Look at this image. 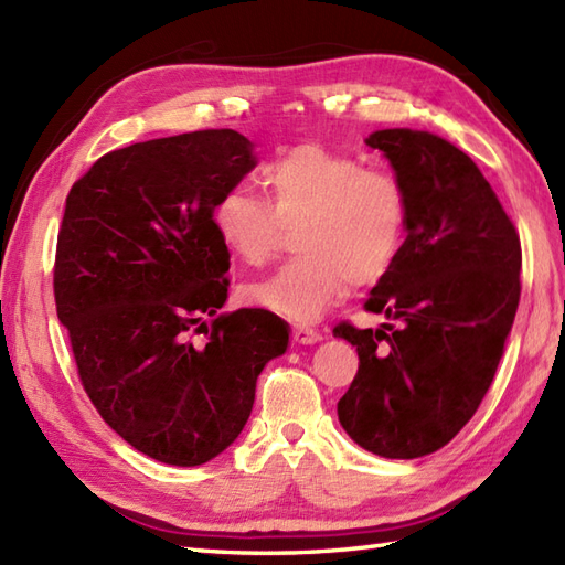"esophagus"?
<instances>
[{
  "label": "esophagus",
  "instance_id": "obj_1",
  "mask_svg": "<svg viewBox=\"0 0 565 565\" xmlns=\"http://www.w3.org/2000/svg\"><path fill=\"white\" fill-rule=\"evenodd\" d=\"M291 338L298 344H313V342L322 340V334L318 330H313V328H308V326H296L291 330Z\"/></svg>",
  "mask_w": 565,
  "mask_h": 565
}]
</instances>
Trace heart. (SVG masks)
<instances>
[{
  "label": "heart",
  "mask_w": 565,
  "mask_h": 565,
  "mask_svg": "<svg viewBox=\"0 0 565 565\" xmlns=\"http://www.w3.org/2000/svg\"><path fill=\"white\" fill-rule=\"evenodd\" d=\"M264 199L243 186L221 194L213 227L223 247L249 267H262L294 227L298 255L267 279L239 289L243 301L289 318L318 320L350 294L374 286L401 255L407 199L391 172L362 167L320 142L281 150L259 167Z\"/></svg>",
  "instance_id": "b5f03b06"
}]
</instances>
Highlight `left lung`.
Segmentation results:
<instances>
[{
  "label": "left lung",
  "instance_id": "obj_1",
  "mask_svg": "<svg viewBox=\"0 0 565 565\" xmlns=\"http://www.w3.org/2000/svg\"><path fill=\"white\" fill-rule=\"evenodd\" d=\"M366 146L391 160L407 199V237L364 308L334 338L359 369L338 403L347 435L386 459H417L449 444L493 383L520 306V233L476 162L425 130L388 128Z\"/></svg>",
  "mask_w": 565,
  "mask_h": 565
}]
</instances>
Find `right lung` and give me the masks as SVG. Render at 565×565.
Returning a JSON list of instances; mask_svg holds the SVG:
<instances>
[{
  "mask_svg": "<svg viewBox=\"0 0 565 565\" xmlns=\"http://www.w3.org/2000/svg\"><path fill=\"white\" fill-rule=\"evenodd\" d=\"M252 167L237 130H194L106 152L65 201L57 320L92 405L154 461L201 466L231 447L289 344L269 310L221 313L231 252L211 213Z\"/></svg>",
  "mask_w": 565,
  "mask_h": 565,
  "instance_id": "right-lung-1",
  "label": "right lung"
}]
</instances>
